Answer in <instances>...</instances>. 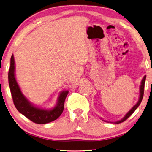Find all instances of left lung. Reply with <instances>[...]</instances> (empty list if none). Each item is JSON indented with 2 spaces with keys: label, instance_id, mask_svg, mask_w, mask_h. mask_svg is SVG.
<instances>
[{
  "label": "left lung",
  "instance_id": "obj_1",
  "mask_svg": "<svg viewBox=\"0 0 152 152\" xmlns=\"http://www.w3.org/2000/svg\"><path fill=\"white\" fill-rule=\"evenodd\" d=\"M145 80H146V75H145V77H144L143 79H142V82H141V85H140V99H139V101H138V102L137 103V104H136L135 105H134L133 107L132 108V109L130 110V111H129L128 113H127L126 115H125V117L123 118V119H121V121H119L115 122L116 123H122V122H124L125 121H126V120L128 119V118L130 117V116L131 115H132V113H134V111L137 109V108L138 106H140V103L142 102V99H143V96H144V89H145ZM104 121L107 122L106 121H104ZM108 123H109V122H108Z\"/></svg>",
  "mask_w": 152,
  "mask_h": 152
}]
</instances>
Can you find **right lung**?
<instances>
[{
    "instance_id": "1",
    "label": "right lung",
    "mask_w": 152,
    "mask_h": 152,
    "mask_svg": "<svg viewBox=\"0 0 152 152\" xmlns=\"http://www.w3.org/2000/svg\"><path fill=\"white\" fill-rule=\"evenodd\" d=\"M8 82L15 106L20 113L37 124H46L59 118L64 109V103L68 91H63L59 95L56 106L51 110H45L33 106L22 94L15 75V60L12 55L8 72Z\"/></svg>"
}]
</instances>
